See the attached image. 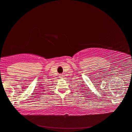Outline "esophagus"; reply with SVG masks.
I'll return each instance as SVG.
<instances>
[{
	"mask_svg": "<svg viewBox=\"0 0 132 132\" xmlns=\"http://www.w3.org/2000/svg\"><path fill=\"white\" fill-rule=\"evenodd\" d=\"M59 76H60V78H61V77H62V74H60Z\"/></svg>",
	"mask_w": 132,
	"mask_h": 132,
	"instance_id": "obj_1",
	"label": "esophagus"
}]
</instances>
